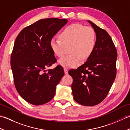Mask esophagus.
Instances as JSON below:
<instances>
[{
  "label": "esophagus",
  "instance_id": "esophagus-1",
  "mask_svg": "<svg viewBox=\"0 0 130 130\" xmlns=\"http://www.w3.org/2000/svg\"><path fill=\"white\" fill-rule=\"evenodd\" d=\"M63 70H64V73H65V74H66V75H67V74H68V70L67 69L65 68Z\"/></svg>",
  "mask_w": 130,
  "mask_h": 130
}]
</instances>
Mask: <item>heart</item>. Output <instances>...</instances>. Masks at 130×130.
<instances>
[{
    "label": "heart",
    "instance_id": "heart-1",
    "mask_svg": "<svg viewBox=\"0 0 130 130\" xmlns=\"http://www.w3.org/2000/svg\"><path fill=\"white\" fill-rule=\"evenodd\" d=\"M60 39L52 38L50 47L57 57H62L67 47H69L70 55L62 58L59 63L63 68H76L80 64L82 58L87 59L94 49L96 42L95 32L92 27L80 24L68 26L59 35Z\"/></svg>",
    "mask_w": 130,
    "mask_h": 130
}]
</instances>
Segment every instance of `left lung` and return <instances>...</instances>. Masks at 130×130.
I'll return each instance as SVG.
<instances>
[{
	"label": "left lung",
	"instance_id": "8db88e82",
	"mask_svg": "<svg viewBox=\"0 0 130 130\" xmlns=\"http://www.w3.org/2000/svg\"><path fill=\"white\" fill-rule=\"evenodd\" d=\"M96 35L94 49L87 61L69 71L73 77L74 99L83 106H93L106 97L116 76L117 52L112 38L104 29L88 21Z\"/></svg>",
	"mask_w": 130,
	"mask_h": 130
}]
</instances>
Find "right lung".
<instances>
[{"mask_svg":"<svg viewBox=\"0 0 130 130\" xmlns=\"http://www.w3.org/2000/svg\"><path fill=\"white\" fill-rule=\"evenodd\" d=\"M67 19L46 18L24 28L17 37L10 65L17 90L23 99L38 106L54 98L64 75L61 66L46 72L56 61L50 41L68 23Z\"/></svg>","mask_w":130,"mask_h":130,"instance_id":"1","label":"right lung"}]
</instances>
